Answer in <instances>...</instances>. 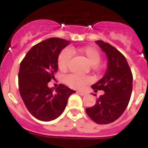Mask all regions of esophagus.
Masks as SVG:
<instances>
[{"instance_id": "obj_1", "label": "esophagus", "mask_w": 148, "mask_h": 148, "mask_svg": "<svg viewBox=\"0 0 148 148\" xmlns=\"http://www.w3.org/2000/svg\"><path fill=\"white\" fill-rule=\"evenodd\" d=\"M77 93H78L80 95H81V96H85V95H87V92H85V91H81V90H78Z\"/></svg>"}]
</instances>
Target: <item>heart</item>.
<instances>
[{
    "instance_id": "1",
    "label": "heart",
    "mask_w": 148,
    "mask_h": 148,
    "mask_svg": "<svg viewBox=\"0 0 148 148\" xmlns=\"http://www.w3.org/2000/svg\"><path fill=\"white\" fill-rule=\"evenodd\" d=\"M70 51L72 53H77L80 54L91 66L97 65L101 60V54L99 51L93 47H81L78 49H75L72 47L70 49V51L64 50L60 53L58 59V67L61 71H67L69 67L71 59V54ZM64 81L67 85L74 89H82L90 83V77L79 76L76 74H70L65 77Z\"/></svg>"
}]
</instances>
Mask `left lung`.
Masks as SVG:
<instances>
[{
  "label": "left lung",
  "instance_id": "obj_1",
  "mask_svg": "<svg viewBox=\"0 0 148 148\" xmlns=\"http://www.w3.org/2000/svg\"><path fill=\"white\" fill-rule=\"evenodd\" d=\"M96 44L106 53L108 67L103 77L91 88L103 90L96 103L86 108L88 115L97 124H108L118 119L128 105L133 88V76L126 58L118 50L103 40Z\"/></svg>",
  "mask_w": 148,
  "mask_h": 148
}]
</instances>
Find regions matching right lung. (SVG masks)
Returning a JSON list of instances; mask_svg holds the SVG:
<instances>
[{"label": "right lung", "mask_w": 148, "mask_h": 148, "mask_svg": "<svg viewBox=\"0 0 148 148\" xmlns=\"http://www.w3.org/2000/svg\"><path fill=\"white\" fill-rule=\"evenodd\" d=\"M70 43L58 38L41 41L27 53L20 64V95L29 112L42 121L58 118L64 112L71 95L76 92L64 84L57 88L47 85L58 69L60 51Z\"/></svg>", "instance_id": "right-lung-1"}]
</instances>
